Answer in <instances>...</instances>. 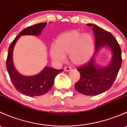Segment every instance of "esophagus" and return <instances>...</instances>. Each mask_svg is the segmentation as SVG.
I'll return each mask as SVG.
<instances>
[{"mask_svg": "<svg viewBox=\"0 0 127 127\" xmlns=\"http://www.w3.org/2000/svg\"><path fill=\"white\" fill-rule=\"evenodd\" d=\"M64 71H69L71 70V67H69V66H66L64 68Z\"/></svg>", "mask_w": 127, "mask_h": 127, "instance_id": "obj_1", "label": "esophagus"}]
</instances>
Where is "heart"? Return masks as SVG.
I'll return each instance as SVG.
<instances>
[{"instance_id":"b5f03b06","label":"heart","mask_w":127,"mask_h":127,"mask_svg":"<svg viewBox=\"0 0 127 127\" xmlns=\"http://www.w3.org/2000/svg\"><path fill=\"white\" fill-rule=\"evenodd\" d=\"M94 50V40L90 34L72 30L57 37L55 45L50 49V55L52 60L59 63L64 61L65 56L68 55L72 63L82 65L90 60Z\"/></svg>"}]
</instances>
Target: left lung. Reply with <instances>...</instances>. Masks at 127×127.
Wrapping results in <instances>:
<instances>
[{
	"mask_svg": "<svg viewBox=\"0 0 127 127\" xmlns=\"http://www.w3.org/2000/svg\"><path fill=\"white\" fill-rule=\"evenodd\" d=\"M92 26L95 39V53L87 63L78 67L80 74L79 81L75 84V88L85 95H97L109 89L115 81L122 65L121 48L116 38L109 32L93 24ZM103 47H107L112 53L110 64L101 67L95 63V56Z\"/></svg>",
	"mask_w": 127,
	"mask_h": 127,
	"instance_id": "left-lung-1",
	"label": "left lung"
}]
</instances>
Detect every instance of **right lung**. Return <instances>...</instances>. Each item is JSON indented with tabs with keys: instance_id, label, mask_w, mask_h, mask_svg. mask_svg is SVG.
Instances as JSON below:
<instances>
[{
	"instance_id": "add662e5",
	"label": "right lung",
	"mask_w": 127,
	"mask_h": 127,
	"mask_svg": "<svg viewBox=\"0 0 127 127\" xmlns=\"http://www.w3.org/2000/svg\"><path fill=\"white\" fill-rule=\"evenodd\" d=\"M47 24V23H42L25 28L15 37L8 48L7 69L11 82L19 92L28 96H40L47 93L53 86L56 75L63 71V69H56L46 66L36 75L25 76L20 74L14 66L13 52L15 43L19 38L26 35H39Z\"/></svg>"
}]
</instances>
